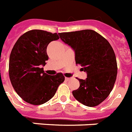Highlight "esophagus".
<instances>
[{
  "mask_svg": "<svg viewBox=\"0 0 132 132\" xmlns=\"http://www.w3.org/2000/svg\"><path fill=\"white\" fill-rule=\"evenodd\" d=\"M65 80H66V81H69L71 80V78H65Z\"/></svg>",
  "mask_w": 132,
  "mask_h": 132,
  "instance_id": "esophagus-1",
  "label": "esophagus"
}]
</instances>
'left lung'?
<instances>
[{
	"label": "left lung",
	"mask_w": 132,
	"mask_h": 132,
	"mask_svg": "<svg viewBox=\"0 0 132 132\" xmlns=\"http://www.w3.org/2000/svg\"><path fill=\"white\" fill-rule=\"evenodd\" d=\"M60 38L75 52L76 64L87 73L79 79L80 87L73 91L77 101L89 107L96 106L110 94L116 80L118 67L115 52L108 40L93 30L60 33Z\"/></svg>",
	"instance_id": "left-lung-1"
}]
</instances>
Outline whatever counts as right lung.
<instances>
[{
  "label": "right lung",
  "instance_id": "1",
  "mask_svg": "<svg viewBox=\"0 0 132 132\" xmlns=\"http://www.w3.org/2000/svg\"><path fill=\"white\" fill-rule=\"evenodd\" d=\"M59 38L56 33L31 30L20 36L12 50L9 60L10 79L17 94L27 103H46L65 80L61 73L50 76L42 68L48 60L47 47Z\"/></svg>",
  "mask_w": 132,
  "mask_h": 132
}]
</instances>
